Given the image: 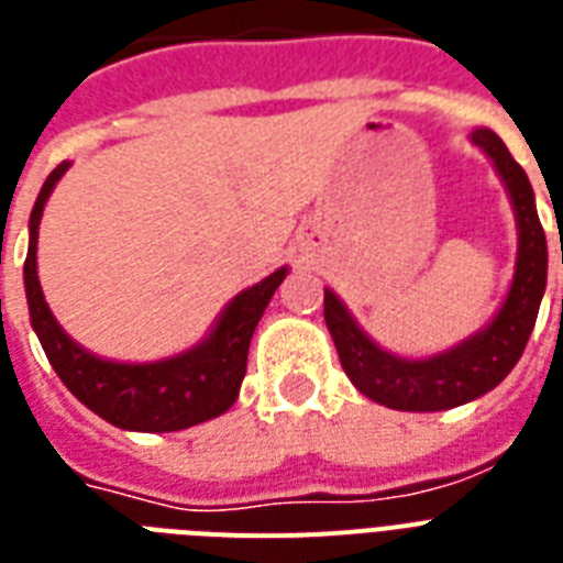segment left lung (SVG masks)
Returning a JSON list of instances; mask_svg holds the SVG:
<instances>
[{
  "mask_svg": "<svg viewBox=\"0 0 563 563\" xmlns=\"http://www.w3.org/2000/svg\"><path fill=\"white\" fill-rule=\"evenodd\" d=\"M471 142L494 162L506 183L517 220L515 278L497 317L483 331L453 345L451 352L407 360L372 343V336L354 322L336 294L325 290V325L345 375L366 398L389 409L439 412L492 393L523 354L547 290V235L526 170L517 165L494 130L476 128Z\"/></svg>",
  "mask_w": 563,
  "mask_h": 563,
  "instance_id": "8db88e82",
  "label": "left lung"
}]
</instances>
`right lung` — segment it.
<instances>
[{
	"label": "right lung",
	"mask_w": 563,
	"mask_h": 563,
	"mask_svg": "<svg viewBox=\"0 0 563 563\" xmlns=\"http://www.w3.org/2000/svg\"><path fill=\"white\" fill-rule=\"evenodd\" d=\"M69 170V162H60L48 174L31 209L29 220V258H25V296H29L31 328L37 331L40 345L46 352L66 389L89 407L103 421L121 430L139 433H174L200 421L223 416L238 398L241 380L246 375L250 340L264 317L276 287L285 282L287 267L269 273L264 282L246 287L223 308L214 328L203 343L174 357L156 363H115L87 352L71 340L48 310L37 276V235L40 218L57 179Z\"/></svg>",
	"instance_id": "right-lung-1"
}]
</instances>
